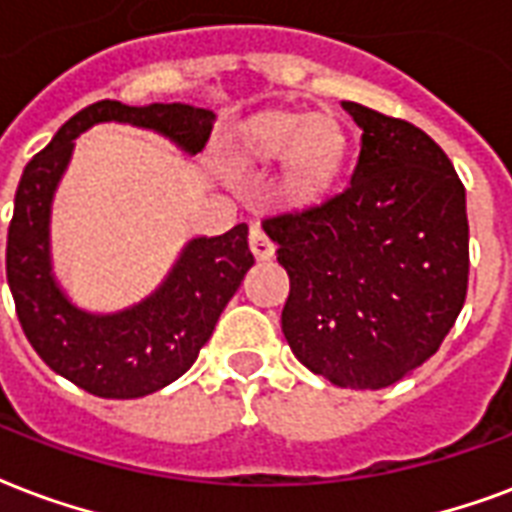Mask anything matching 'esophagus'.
Listing matches in <instances>:
<instances>
[{"instance_id": "1", "label": "esophagus", "mask_w": 512, "mask_h": 512, "mask_svg": "<svg viewBox=\"0 0 512 512\" xmlns=\"http://www.w3.org/2000/svg\"><path fill=\"white\" fill-rule=\"evenodd\" d=\"M249 249H252V255H255L257 260H271L273 252H276L273 241L265 236V230L260 228V225H255V228L249 230Z\"/></svg>"}]
</instances>
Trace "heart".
Here are the masks:
<instances>
[{"mask_svg":"<svg viewBox=\"0 0 512 512\" xmlns=\"http://www.w3.org/2000/svg\"><path fill=\"white\" fill-rule=\"evenodd\" d=\"M239 147L252 161L271 163L287 158V193L295 201H314L338 177L349 139L335 117L271 112L241 131Z\"/></svg>","mask_w":512,"mask_h":512,"instance_id":"b5f03b06","label":"heart"}]
</instances>
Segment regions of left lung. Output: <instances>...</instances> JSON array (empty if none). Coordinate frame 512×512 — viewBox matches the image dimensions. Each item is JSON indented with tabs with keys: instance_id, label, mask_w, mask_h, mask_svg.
Returning <instances> with one entry per match:
<instances>
[{
	"instance_id": "1",
	"label": "left lung",
	"mask_w": 512,
	"mask_h": 512,
	"mask_svg": "<svg viewBox=\"0 0 512 512\" xmlns=\"http://www.w3.org/2000/svg\"><path fill=\"white\" fill-rule=\"evenodd\" d=\"M362 128L346 190L263 230L290 276L284 338L341 389H384L435 354L467 295L464 185L421 128L354 101Z\"/></svg>"
}]
</instances>
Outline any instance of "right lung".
Here are the masks:
<instances>
[{
    "instance_id": "right-lung-1",
    "label": "right lung",
    "mask_w": 512,
    "mask_h": 512,
    "mask_svg": "<svg viewBox=\"0 0 512 512\" xmlns=\"http://www.w3.org/2000/svg\"><path fill=\"white\" fill-rule=\"evenodd\" d=\"M214 120L212 109L190 104L126 107L96 101L69 117L23 169L7 230V284L15 311L45 365L91 395L134 400L187 373L255 257L247 222H239L222 236L187 241L163 282L134 306L104 314L77 306L58 282L50 252V212L74 139L99 123H123L169 139L185 155H198Z\"/></svg>"
}]
</instances>
